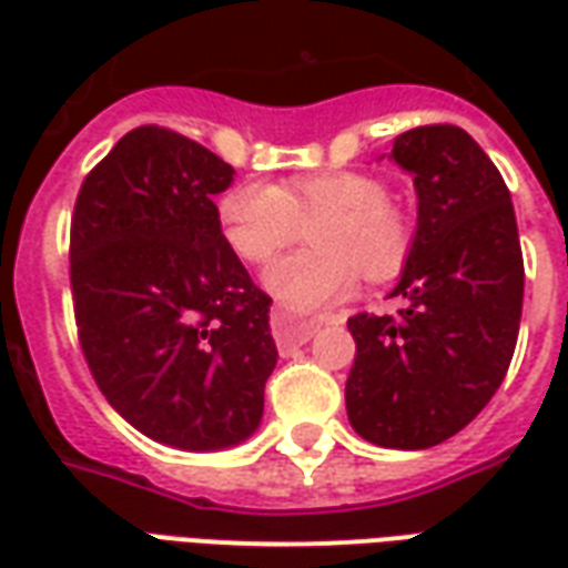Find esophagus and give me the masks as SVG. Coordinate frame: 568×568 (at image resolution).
Returning <instances> with one entry per match:
<instances>
[{"label": "esophagus", "instance_id": "esophagus-1", "mask_svg": "<svg viewBox=\"0 0 568 568\" xmlns=\"http://www.w3.org/2000/svg\"><path fill=\"white\" fill-rule=\"evenodd\" d=\"M320 328V320H295L288 310L273 307L271 313V332L276 337V344L288 349V346H301L307 344L310 337L316 334Z\"/></svg>", "mask_w": 568, "mask_h": 568}]
</instances>
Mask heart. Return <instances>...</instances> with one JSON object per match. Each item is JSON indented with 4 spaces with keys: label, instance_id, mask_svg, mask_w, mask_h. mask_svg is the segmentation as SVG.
Returning a JSON list of instances; mask_svg holds the SVG:
<instances>
[{
    "label": "heart",
    "instance_id": "heart-1",
    "mask_svg": "<svg viewBox=\"0 0 568 568\" xmlns=\"http://www.w3.org/2000/svg\"><path fill=\"white\" fill-rule=\"evenodd\" d=\"M310 217L313 248L276 261L264 276L273 295L292 307H320L344 297L358 271L368 283H389L414 246L407 212L389 200V187L377 175L358 170L295 175L283 187L246 179L219 200L224 240L248 264H267Z\"/></svg>",
    "mask_w": 568,
    "mask_h": 568
}]
</instances>
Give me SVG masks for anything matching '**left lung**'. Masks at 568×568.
I'll return each mask as SVG.
<instances>
[{
	"mask_svg": "<svg viewBox=\"0 0 568 568\" xmlns=\"http://www.w3.org/2000/svg\"><path fill=\"white\" fill-rule=\"evenodd\" d=\"M395 163L414 173L417 236L395 316L356 313L346 414L377 447L426 450L487 407L524 310V252L505 179L463 128L426 124L395 136Z\"/></svg>",
	"mask_w": 568,
	"mask_h": 568,
	"instance_id": "obj_1",
	"label": "left lung"
}]
</instances>
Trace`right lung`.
<instances>
[{
	"mask_svg": "<svg viewBox=\"0 0 568 568\" xmlns=\"http://www.w3.org/2000/svg\"><path fill=\"white\" fill-rule=\"evenodd\" d=\"M234 166L145 124L81 182L69 283L93 381L130 426L182 450L246 440L276 365L271 297L227 246L215 194Z\"/></svg>",
	"mask_w": 568,
	"mask_h": 568,
	"instance_id": "right-lung-1",
	"label": "right lung"
}]
</instances>
